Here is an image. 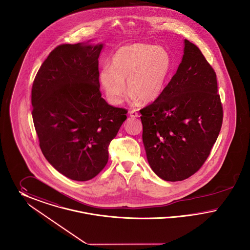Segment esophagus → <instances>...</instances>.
Masks as SVG:
<instances>
[{"mask_svg": "<svg viewBox=\"0 0 250 250\" xmlns=\"http://www.w3.org/2000/svg\"><path fill=\"white\" fill-rule=\"evenodd\" d=\"M129 114H130V117H131V118H137V117H139V115H138V113H137L136 110H131V111L129 112Z\"/></svg>", "mask_w": 250, "mask_h": 250, "instance_id": "34e87169", "label": "esophagus"}]
</instances>
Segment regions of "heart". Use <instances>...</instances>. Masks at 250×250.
<instances>
[{"mask_svg":"<svg viewBox=\"0 0 250 250\" xmlns=\"http://www.w3.org/2000/svg\"><path fill=\"white\" fill-rule=\"evenodd\" d=\"M172 70L169 53L149 44H131L114 53L111 66L100 71V83L107 100L119 104L126 91V84L133 98L144 103L153 102L164 91Z\"/></svg>","mask_w":250,"mask_h":250,"instance_id":"heart-1","label":"heart"}]
</instances>
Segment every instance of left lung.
Wrapping results in <instances>:
<instances>
[{"instance_id":"8db88e82","label":"left lung","mask_w":250,"mask_h":250,"mask_svg":"<svg viewBox=\"0 0 250 250\" xmlns=\"http://www.w3.org/2000/svg\"><path fill=\"white\" fill-rule=\"evenodd\" d=\"M140 113L146 158L156 175L178 182L199 170L221 130L223 107L216 74L195 44L184 40L176 74Z\"/></svg>"}]
</instances>
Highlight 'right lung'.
<instances>
[{
    "label": "right lung",
    "instance_id": "obj_1",
    "mask_svg": "<svg viewBox=\"0 0 250 250\" xmlns=\"http://www.w3.org/2000/svg\"><path fill=\"white\" fill-rule=\"evenodd\" d=\"M100 45L61 44L40 66L32 86V116L43 155L67 178L85 182L108 162V147L128 111L100 91Z\"/></svg>",
    "mask_w": 250,
    "mask_h": 250
}]
</instances>
